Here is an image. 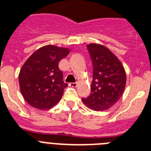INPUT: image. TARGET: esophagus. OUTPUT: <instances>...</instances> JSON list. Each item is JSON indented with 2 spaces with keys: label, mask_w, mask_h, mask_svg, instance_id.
I'll return each instance as SVG.
<instances>
[{
  "label": "esophagus",
  "mask_w": 151,
  "mask_h": 151,
  "mask_svg": "<svg viewBox=\"0 0 151 151\" xmlns=\"http://www.w3.org/2000/svg\"><path fill=\"white\" fill-rule=\"evenodd\" d=\"M69 86L72 87V88H76V87L78 86V83H76V82H74V83H70Z\"/></svg>",
  "instance_id": "obj_1"
}]
</instances>
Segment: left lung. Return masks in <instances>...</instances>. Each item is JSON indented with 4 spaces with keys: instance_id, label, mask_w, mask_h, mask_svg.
Instances as JSON below:
<instances>
[{
    "instance_id": "obj_1",
    "label": "left lung",
    "mask_w": 151,
    "mask_h": 151,
    "mask_svg": "<svg viewBox=\"0 0 151 151\" xmlns=\"http://www.w3.org/2000/svg\"><path fill=\"white\" fill-rule=\"evenodd\" d=\"M93 67L91 93L82 101L94 111L113 106L124 91L127 75L123 66L108 48L99 44L87 45Z\"/></svg>"
}]
</instances>
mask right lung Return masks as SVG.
Returning a JSON list of instances; mask_svg holds the SVG:
<instances>
[{
    "instance_id": "add662e5",
    "label": "right lung",
    "mask_w": 151,
    "mask_h": 151,
    "mask_svg": "<svg viewBox=\"0 0 151 151\" xmlns=\"http://www.w3.org/2000/svg\"><path fill=\"white\" fill-rule=\"evenodd\" d=\"M69 52L67 48L48 45L36 50L24 63L18 81L21 92L31 106L50 109L60 100L68 85L58 65Z\"/></svg>"
}]
</instances>
